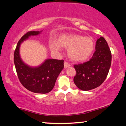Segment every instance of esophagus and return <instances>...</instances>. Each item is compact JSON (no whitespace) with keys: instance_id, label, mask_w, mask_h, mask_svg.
Returning a JSON list of instances; mask_svg holds the SVG:
<instances>
[{"instance_id":"obj_1","label":"esophagus","mask_w":126,"mask_h":126,"mask_svg":"<svg viewBox=\"0 0 126 126\" xmlns=\"http://www.w3.org/2000/svg\"><path fill=\"white\" fill-rule=\"evenodd\" d=\"M70 66H71V65H70V63H68V62H64V68H67L69 67H70Z\"/></svg>"}]
</instances>
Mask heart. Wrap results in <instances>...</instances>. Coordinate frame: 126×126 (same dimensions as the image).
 Here are the masks:
<instances>
[{"label": "heart", "mask_w": 126, "mask_h": 126, "mask_svg": "<svg viewBox=\"0 0 126 126\" xmlns=\"http://www.w3.org/2000/svg\"><path fill=\"white\" fill-rule=\"evenodd\" d=\"M58 41L53 40L50 41L51 49L57 52L61 51L62 47L66 48L68 56L74 61L86 60L94 49V43L91 38L79 34H62L59 37Z\"/></svg>", "instance_id": "heart-1"}]
</instances>
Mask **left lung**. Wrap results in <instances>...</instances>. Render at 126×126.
I'll list each match as a JSON object with an SVG mask.
<instances>
[{"label":"left lung","instance_id":"obj_1","mask_svg":"<svg viewBox=\"0 0 126 126\" xmlns=\"http://www.w3.org/2000/svg\"><path fill=\"white\" fill-rule=\"evenodd\" d=\"M111 52L103 37L97 39L95 51L89 61L74 66L76 75L75 85L82 90L88 91L100 86L106 79L111 65Z\"/></svg>","mask_w":126,"mask_h":126}]
</instances>
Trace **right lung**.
<instances>
[{
  "mask_svg": "<svg viewBox=\"0 0 126 126\" xmlns=\"http://www.w3.org/2000/svg\"><path fill=\"white\" fill-rule=\"evenodd\" d=\"M42 31H31L22 37L14 51V61L18 77L21 84L33 93L46 94L51 92L57 78L64 68V60L46 59L37 67L25 64L19 54L20 46L30 36H37Z\"/></svg>",
  "mask_w": 126,
  "mask_h": 126,
  "instance_id": "add662e5",
  "label": "right lung"
}]
</instances>
